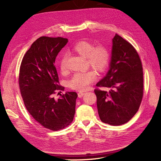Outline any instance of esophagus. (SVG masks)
<instances>
[{
	"label": "esophagus",
	"mask_w": 161,
	"mask_h": 161,
	"mask_svg": "<svg viewBox=\"0 0 161 161\" xmlns=\"http://www.w3.org/2000/svg\"><path fill=\"white\" fill-rule=\"evenodd\" d=\"M84 94H85V92H79V93H78V96H79V97H82V96L84 95Z\"/></svg>",
	"instance_id": "34e87169"
}]
</instances>
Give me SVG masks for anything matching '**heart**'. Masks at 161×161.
<instances>
[{
    "mask_svg": "<svg viewBox=\"0 0 161 161\" xmlns=\"http://www.w3.org/2000/svg\"><path fill=\"white\" fill-rule=\"evenodd\" d=\"M72 50L78 54L86 57L87 64L98 72H103L108 68L110 61V52L108 47L103 45L94 47L93 43L82 40L73 46ZM60 70H66V59L63 56L60 62ZM96 75L92 70L76 72L69 82L71 89L76 91H85L96 80Z\"/></svg>",
    "mask_w": 161,
    "mask_h": 161,
    "instance_id": "1",
    "label": "heart"
}]
</instances>
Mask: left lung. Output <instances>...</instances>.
Returning <instances> with one entry per match:
<instances>
[{
	"mask_svg": "<svg viewBox=\"0 0 161 161\" xmlns=\"http://www.w3.org/2000/svg\"><path fill=\"white\" fill-rule=\"evenodd\" d=\"M143 83L142 65L137 51L130 43L115 34L109 70L96 85L109 91L94 90L101 120L111 125L129 121L142 102Z\"/></svg>",
	"mask_w": 161,
	"mask_h": 161,
	"instance_id": "1",
	"label": "left lung"
}]
</instances>
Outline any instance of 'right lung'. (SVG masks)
I'll return each instance as SVG.
<instances>
[{"mask_svg": "<svg viewBox=\"0 0 161 161\" xmlns=\"http://www.w3.org/2000/svg\"><path fill=\"white\" fill-rule=\"evenodd\" d=\"M67 42L68 39L60 37L38 38L24 55L19 70V89L27 110L39 124L52 131L69 126L75 114L76 92L60 94L58 99L53 97L64 90L58 85L54 64Z\"/></svg>", "mask_w": 161, "mask_h": 161, "instance_id": "right-lung-1", "label": "right lung"}]
</instances>
